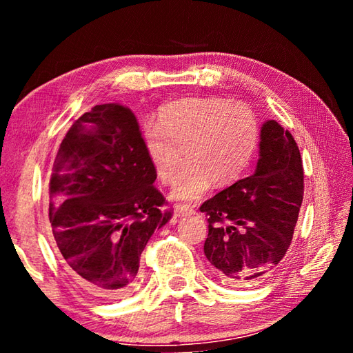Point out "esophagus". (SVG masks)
<instances>
[{
    "mask_svg": "<svg viewBox=\"0 0 353 353\" xmlns=\"http://www.w3.org/2000/svg\"><path fill=\"white\" fill-rule=\"evenodd\" d=\"M194 213V208L190 207L187 204H181L176 207L174 210V218H183V216H190V214Z\"/></svg>",
    "mask_w": 353,
    "mask_h": 353,
    "instance_id": "obj_1",
    "label": "esophagus"
}]
</instances>
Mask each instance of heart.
I'll return each instance as SVG.
<instances>
[{
    "label": "heart",
    "mask_w": 353,
    "mask_h": 353,
    "mask_svg": "<svg viewBox=\"0 0 353 353\" xmlns=\"http://www.w3.org/2000/svg\"><path fill=\"white\" fill-rule=\"evenodd\" d=\"M260 141V124L248 104L202 97L172 101L160 107L157 124L146 123L141 143L155 176L163 185L176 179L172 196L196 199L208 185L229 187L252 162Z\"/></svg>",
    "instance_id": "obj_1"
}]
</instances>
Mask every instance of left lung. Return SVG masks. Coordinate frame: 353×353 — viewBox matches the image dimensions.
<instances>
[{
	"mask_svg": "<svg viewBox=\"0 0 353 353\" xmlns=\"http://www.w3.org/2000/svg\"><path fill=\"white\" fill-rule=\"evenodd\" d=\"M252 176L201 205L208 223L204 254L223 283L263 282L288 250L303 199V165L291 132L266 121Z\"/></svg>",
	"mask_w": 353,
	"mask_h": 353,
	"instance_id": "left-lung-1",
	"label": "left lung"
}]
</instances>
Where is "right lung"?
Returning a JSON list of instances; mask_svg holds the SVG:
<instances>
[{"label": "right lung", "mask_w": 353, "mask_h": 353, "mask_svg": "<svg viewBox=\"0 0 353 353\" xmlns=\"http://www.w3.org/2000/svg\"><path fill=\"white\" fill-rule=\"evenodd\" d=\"M134 112L94 105L71 124L50 179V223L65 270L82 288L117 301L139 283L140 255L172 216Z\"/></svg>", "instance_id": "add662e5"}]
</instances>
